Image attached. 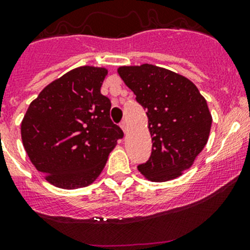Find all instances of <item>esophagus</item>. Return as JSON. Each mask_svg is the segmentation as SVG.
<instances>
[{"instance_id": "34e87169", "label": "esophagus", "mask_w": 250, "mask_h": 250, "mask_svg": "<svg viewBox=\"0 0 250 250\" xmlns=\"http://www.w3.org/2000/svg\"><path fill=\"white\" fill-rule=\"evenodd\" d=\"M120 127L123 128V131H124L125 133H127V124H126V122H124V120L120 123Z\"/></svg>"}]
</instances>
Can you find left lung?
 <instances>
[{
	"label": "left lung",
	"instance_id": "8db88e82",
	"mask_svg": "<svg viewBox=\"0 0 250 250\" xmlns=\"http://www.w3.org/2000/svg\"><path fill=\"white\" fill-rule=\"evenodd\" d=\"M118 72L146 111L151 135V155L137 168L151 181L178 178L208 143L212 118L206 100L188 79L152 64Z\"/></svg>",
	"mask_w": 250,
	"mask_h": 250
}]
</instances>
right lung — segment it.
Listing matches in <instances>:
<instances>
[{
    "mask_svg": "<svg viewBox=\"0 0 250 250\" xmlns=\"http://www.w3.org/2000/svg\"><path fill=\"white\" fill-rule=\"evenodd\" d=\"M106 75L94 66L66 72L42 90L21 123L29 160L60 188L92 184L124 137L109 117L111 100L100 92Z\"/></svg>",
    "mask_w": 250,
    "mask_h": 250,
    "instance_id": "1",
    "label": "right lung"
}]
</instances>
